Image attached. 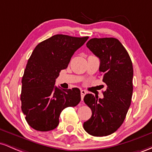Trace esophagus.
<instances>
[{"label":"esophagus","mask_w":152,"mask_h":152,"mask_svg":"<svg viewBox=\"0 0 152 152\" xmlns=\"http://www.w3.org/2000/svg\"><path fill=\"white\" fill-rule=\"evenodd\" d=\"M86 94V91L85 90H81V100H83V97H84V96Z\"/></svg>","instance_id":"esophagus-1"}]
</instances>
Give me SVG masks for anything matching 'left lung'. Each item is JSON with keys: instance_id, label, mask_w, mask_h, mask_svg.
I'll return each mask as SVG.
<instances>
[{"instance_id": "1", "label": "left lung", "mask_w": 152, "mask_h": 152, "mask_svg": "<svg viewBox=\"0 0 152 152\" xmlns=\"http://www.w3.org/2000/svg\"><path fill=\"white\" fill-rule=\"evenodd\" d=\"M88 49L100 60L99 71L107 85L99 99L88 94L83 101L92 115L83 129L94 137H105L116 132L126 118L133 93V66L128 52L114 38H91Z\"/></svg>"}]
</instances>
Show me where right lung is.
Returning a JSON list of instances; mask_svg holds the SVG:
<instances>
[{"label":"right lung","mask_w":152,"mask_h":152,"mask_svg":"<svg viewBox=\"0 0 152 152\" xmlns=\"http://www.w3.org/2000/svg\"><path fill=\"white\" fill-rule=\"evenodd\" d=\"M88 38L57 34L34 48L24 71L20 94L22 111L33 129L40 132L54 129L63 110L80 102L79 88L61 89L55 82Z\"/></svg>","instance_id":"add662e5"}]
</instances>
